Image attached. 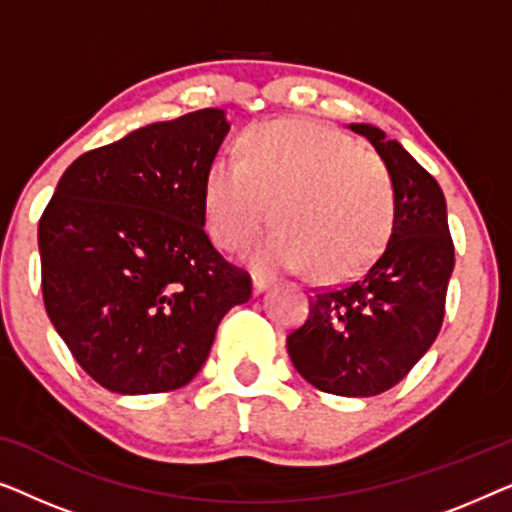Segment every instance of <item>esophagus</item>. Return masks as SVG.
<instances>
[{"mask_svg":"<svg viewBox=\"0 0 512 512\" xmlns=\"http://www.w3.org/2000/svg\"><path fill=\"white\" fill-rule=\"evenodd\" d=\"M272 282H275V279L268 277V275H263V272H254V277H251V284H254V293L268 291L270 286H272Z\"/></svg>","mask_w":512,"mask_h":512,"instance_id":"1","label":"esophagus"}]
</instances>
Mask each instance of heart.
I'll return each instance as SVG.
<instances>
[{
    "instance_id": "b5f03b06",
    "label": "heart",
    "mask_w": 512,
    "mask_h": 512,
    "mask_svg": "<svg viewBox=\"0 0 512 512\" xmlns=\"http://www.w3.org/2000/svg\"><path fill=\"white\" fill-rule=\"evenodd\" d=\"M275 230L254 258L265 268L338 279L366 265L394 226V191L361 144L312 121H272L242 137L240 160L219 158L205 179V216L219 247L242 249Z\"/></svg>"
}]
</instances>
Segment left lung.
I'll use <instances>...</instances> for the list:
<instances>
[{"instance_id": "obj_1", "label": "left lung", "mask_w": 512, "mask_h": 512, "mask_svg": "<svg viewBox=\"0 0 512 512\" xmlns=\"http://www.w3.org/2000/svg\"><path fill=\"white\" fill-rule=\"evenodd\" d=\"M349 130L366 137L387 167L394 226L356 282L314 293L307 321L286 347L312 387L363 398L394 387L429 352L443 326L454 244L438 181L375 125Z\"/></svg>"}]
</instances>
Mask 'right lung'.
I'll return each instance as SVG.
<instances>
[{
	"label": "right lung",
	"mask_w": 512,
	"mask_h": 512,
	"mask_svg": "<svg viewBox=\"0 0 512 512\" xmlns=\"http://www.w3.org/2000/svg\"><path fill=\"white\" fill-rule=\"evenodd\" d=\"M223 109L151 123L67 167L39 221L48 319L114 394L184 387L251 279L205 233V179Z\"/></svg>",
	"instance_id": "add662e5"
}]
</instances>
